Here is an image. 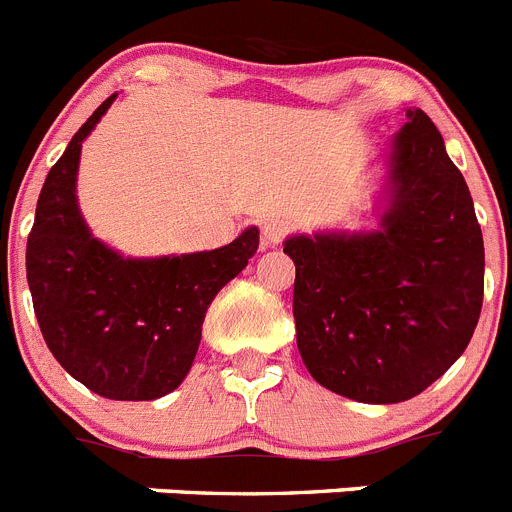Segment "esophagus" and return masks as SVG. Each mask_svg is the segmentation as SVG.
<instances>
[{
  "label": "esophagus",
  "mask_w": 512,
  "mask_h": 512,
  "mask_svg": "<svg viewBox=\"0 0 512 512\" xmlns=\"http://www.w3.org/2000/svg\"><path fill=\"white\" fill-rule=\"evenodd\" d=\"M284 235H287V223L279 220V217H269V220H264V225H261V246H277V243H282Z\"/></svg>",
  "instance_id": "1"
}]
</instances>
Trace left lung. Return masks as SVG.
Listing matches in <instances>:
<instances>
[{
  "label": "left lung",
  "mask_w": 512,
  "mask_h": 512,
  "mask_svg": "<svg viewBox=\"0 0 512 512\" xmlns=\"http://www.w3.org/2000/svg\"><path fill=\"white\" fill-rule=\"evenodd\" d=\"M374 230L284 241L307 372L369 405L420 395L472 341L485 295V243L467 182L423 110L384 151Z\"/></svg>",
  "instance_id": "1"
}]
</instances>
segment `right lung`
Here are the masks:
<instances>
[{"mask_svg":"<svg viewBox=\"0 0 512 512\" xmlns=\"http://www.w3.org/2000/svg\"><path fill=\"white\" fill-rule=\"evenodd\" d=\"M117 94L104 99L40 189L27 235V284L35 318L58 364L107 400H156L192 369L205 312L246 269L259 228L215 251L122 256L89 230L79 210L81 143Z\"/></svg>","mask_w":512,"mask_h":512,"instance_id":"1","label":"right lung"}]
</instances>
